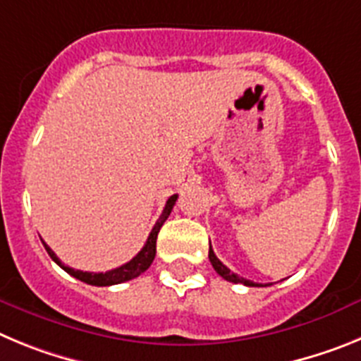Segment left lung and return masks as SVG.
<instances>
[{
	"label": "left lung",
	"instance_id": "1",
	"mask_svg": "<svg viewBox=\"0 0 361 361\" xmlns=\"http://www.w3.org/2000/svg\"><path fill=\"white\" fill-rule=\"evenodd\" d=\"M209 262H212L213 269H215L216 273H219V275L222 276V279L228 280V282L244 283V286H250V288H257V286H260V283H255V282H251V280H245V279H242V276H238V275H235V273H231V271H229L228 267H226L224 264L220 262L219 258H216V255L213 253L212 244H209Z\"/></svg>",
	"mask_w": 361,
	"mask_h": 361
}]
</instances>
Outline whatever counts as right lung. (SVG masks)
Listing matches in <instances>:
<instances>
[{
  "mask_svg": "<svg viewBox=\"0 0 361 361\" xmlns=\"http://www.w3.org/2000/svg\"><path fill=\"white\" fill-rule=\"evenodd\" d=\"M177 197L178 195H171L170 199L166 200V206H164V209H162V215L159 216V220L155 222V226H153V229H152V233H149V237H148V240H146L145 247H142V250L139 251V253H137L132 260H130V262L123 264V266L116 267V269L106 271V273H88V271L72 269V267L65 266V264H63L61 260L56 257V253L50 250L49 245L43 242L44 250H47V253L50 255V258H52L57 266L63 267V269H65L68 275H72L73 279L81 280V282H85V283H90V286H114V283L128 282V280L137 279V276L141 275V273H145V271L152 266L153 258H155V251H157V235H159V231H161L162 224L166 222V219L170 216Z\"/></svg>",
  "mask_w": 361,
  "mask_h": 361,
  "instance_id": "obj_1",
  "label": "right lung"
}]
</instances>
